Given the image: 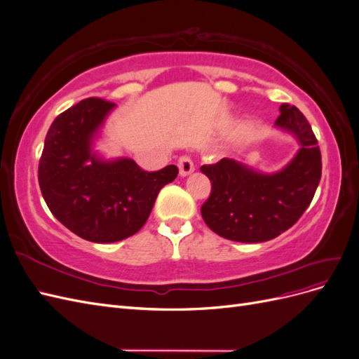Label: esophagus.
I'll return each mask as SVG.
<instances>
[{
	"label": "esophagus",
	"mask_w": 359,
	"mask_h": 359,
	"mask_svg": "<svg viewBox=\"0 0 359 359\" xmlns=\"http://www.w3.org/2000/svg\"><path fill=\"white\" fill-rule=\"evenodd\" d=\"M178 168H180V175L181 177H187L194 170V165L189 156H182L178 160Z\"/></svg>",
	"instance_id": "1"
}]
</instances>
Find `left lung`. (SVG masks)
<instances>
[{
    "label": "left lung",
    "instance_id": "left-lung-1",
    "mask_svg": "<svg viewBox=\"0 0 359 359\" xmlns=\"http://www.w3.org/2000/svg\"><path fill=\"white\" fill-rule=\"evenodd\" d=\"M292 135L299 149L287 165L265 173L233 158L203 165L211 194L201 214L212 232L236 243H264L298 222L322 175V157L311 126L298 107L283 103L274 124Z\"/></svg>",
    "mask_w": 359,
    "mask_h": 359
}]
</instances>
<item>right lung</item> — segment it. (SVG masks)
<instances>
[{
	"label": "right lung",
	"mask_w": 359,
	"mask_h": 359,
	"mask_svg": "<svg viewBox=\"0 0 359 359\" xmlns=\"http://www.w3.org/2000/svg\"><path fill=\"white\" fill-rule=\"evenodd\" d=\"M115 104L85 99L55 118L39 163L40 190L64 226L91 243H116L145 224L158 191L178 175L169 165L145 172L127 157L107 160L95 139Z\"/></svg>",
	"instance_id": "1"
}]
</instances>
